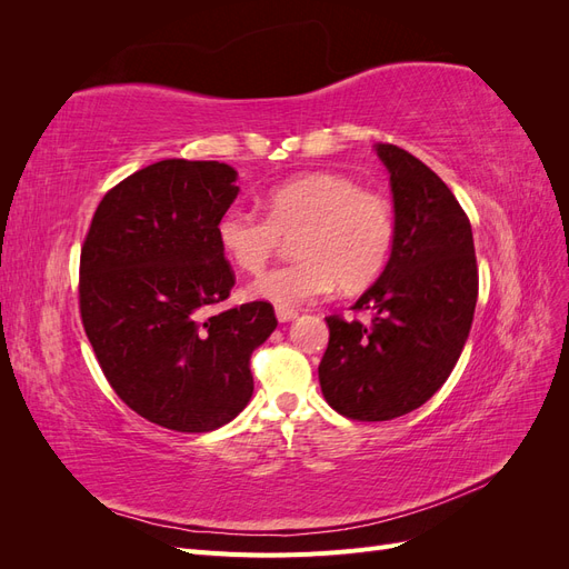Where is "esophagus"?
Instances as JSON below:
<instances>
[{"label": "esophagus", "mask_w": 569, "mask_h": 569, "mask_svg": "<svg viewBox=\"0 0 569 569\" xmlns=\"http://www.w3.org/2000/svg\"><path fill=\"white\" fill-rule=\"evenodd\" d=\"M274 316H278V320H280V322H289V320H295L299 313L295 311V308L278 306V308H274Z\"/></svg>", "instance_id": "34e87169"}]
</instances>
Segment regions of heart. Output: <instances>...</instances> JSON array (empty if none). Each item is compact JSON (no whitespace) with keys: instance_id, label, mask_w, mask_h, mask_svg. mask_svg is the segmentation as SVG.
<instances>
[{"instance_id":"obj_1","label":"heart","mask_w":569,"mask_h":569,"mask_svg":"<svg viewBox=\"0 0 569 569\" xmlns=\"http://www.w3.org/2000/svg\"><path fill=\"white\" fill-rule=\"evenodd\" d=\"M263 213L228 206L216 222L218 244L244 272H258L295 237L297 261L268 270L249 297L291 308L318 301L339 284L366 289L380 278L396 239L391 203L335 173H308L270 187Z\"/></svg>"}]
</instances>
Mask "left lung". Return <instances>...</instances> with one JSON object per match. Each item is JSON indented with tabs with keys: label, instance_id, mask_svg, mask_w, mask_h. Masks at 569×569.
<instances>
[{
	"label": "left lung",
	"instance_id": "8db88e82",
	"mask_svg": "<svg viewBox=\"0 0 569 569\" xmlns=\"http://www.w3.org/2000/svg\"><path fill=\"white\" fill-rule=\"evenodd\" d=\"M389 168L396 239L385 272L353 306L370 322L327 316L318 366L325 401L358 422L393 420L441 389L468 341L479 274L470 218L443 180L396 144Z\"/></svg>",
	"mask_w": 569,
	"mask_h": 569
}]
</instances>
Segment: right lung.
Instances as JSON below:
<instances>
[{
    "label": "right lung",
    "mask_w": 569,
    "mask_h": 569,
    "mask_svg": "<svg viewBox=\"0 0 569 569\" xmlns=\"http://www.w3.org/2000/svg\"><path fill=\"white\" fill-rule=\"evenodd\" d=\"M234 180L218 161L151 163L109 189L80 249V318L101 372L173 432H213L244 410L251 353L278 327L268 301L213 311L234 287L216 234Z\"/></svg>",
    "instance_id": "add662e5"
}]
</instances>
